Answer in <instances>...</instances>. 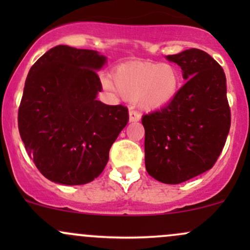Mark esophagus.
Listing matches in <instances>:
<instances>
[{"mask_svg":"<svg viewBox=\"0 0 250 250\" xmlns=\"http://www.w3.org/2000/svg\"><path fill=\"white\" fill-rule=\"evenodd\" d=\"M141 120V114L136 110H129V122H137Z\"/></svg>","mask_w":250,"mask_h":250,"instance_id":"obj_1","label":"esophagus"}]
</instances>
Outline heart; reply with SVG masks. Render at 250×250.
<instances>
[{"mask_svg": "<svg viewBox=\"0 0 250 250\" xmlns=\"http://www.w3.org/2000/svg\"><path fill=\"white\" fill-rule=\"evenodd\" d=\"M104 85L115 87L125 100L137 101L142 109L154 111L175 101L182 87V75L171 63L131 61L117 65L113 82L104 80Z\"/></svg>", "mask_w": 250, "mask_h": 250, "instance_id": "b5f03b06", "label": "heart"}]
</instances>
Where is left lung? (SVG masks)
I'll list each match as a JSON object with an SVG mask.
<instances>
[{"mask_svg":"<svg viewBox=\"0 0 250 250\" xmlns=\"http://www.w3.org/2000/svg\"><path fill=\"white\" fill-rule=\"evenodd\" d=\"M187 82L168 107L143 115L145 162L148 174L179 185L213 168L230 128L222 67L206 51L168 55Z\"/></svg>","mask_w":250,"mask_h":250,"instance_id":"obj_1","label":"left lung"}]
</instances>
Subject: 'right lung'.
Wrapping results in <instances>:
<instances>
[{"instance_id":"obj_1","label":"right lung","mask_w":250,"mask_h":250,"mask_svg":"<svg viewBox=\"0 0 250 250\" xmlns=\"http://www.w3.org/2000/svg\"><path fill=\"white\" fill-rule=\"evenodd\" d=\"M97 51L56 45L25 80L19 130L43 176L61 185L91 182L102 173L111 145L128 123V109L97 101L102 85Z\"/></svg>"}]
</instances>
